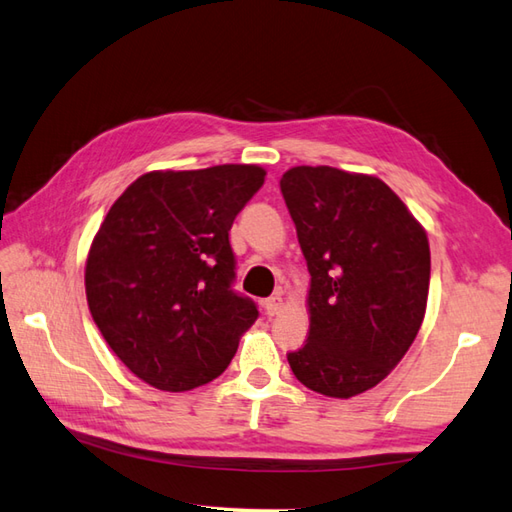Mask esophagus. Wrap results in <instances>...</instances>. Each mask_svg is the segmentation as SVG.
<instances>
[{"label":"esophagus","instance_id":"obj_1","mask_svg":"<svg viewBox=\"0 0 512 512\" xmlns=\"http://www.w3.org/2000/svg\"><path fill=\"white\" fill-rule=\"evenodd\" d=\"M281 306H284V299H281V295H275L264 301V308H266V314L268 317H275V314L281 310Z\"/></svg>","mask_w":512,"mask_h":512}]
</instances>
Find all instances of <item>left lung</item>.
I'll return each mask as SVG.
<instances>
[{"mask_svg": "<svg viewBox=\"0 0 512 512\" xmlns=\"http://www.w3.org/2000/svg\"><path fill=\"white\" fill-rule=\"evenodd\" d=\"M308 262L310 334L288 354L299 383L330 398L376 387L407 354L427 310L422 224L387 184L334 167L279 182Z\"/></svg>", "mask_w": 512, "mask_h": 512, "instance_id": "left-lung-1", "label": "left lung"}]
</instances>
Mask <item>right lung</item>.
<instances>
[{
    "instance_id": "obj_1",
    "label": "right lung",
    "mask_w": 512,
    "mask_h": 512,
    "mask_svg": "<svg viewBox=\"0 0 512 512\" xmlns=\"http://www.w3.org/2000/svg\"><path fill=\"white\" fill-rule=\"evenodd\" d=\"M266 169L149 171L94 235L85 295L112 352L162 391L211 383L231 363L257 306L239 297L228 231Z\"/></svg>"
}]
</instances>
